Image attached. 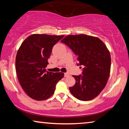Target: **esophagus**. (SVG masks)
I'll return each mask as SVG.
<instances>
[{
  "label": "esophagus",
  "instance_id": "1",
  "mask_svg": "<svg viewBox=\"0 0 129 129\" xmlns=\"http://www.w3.org/2000/svg\"><path fill=\"white\" fill-rule=\"evenodd\" d=\"M69 75L68 73H64V77H68Z\"/></svg>",
  "mask_w": 129,
  "mask_h": 129
}]
</instances>
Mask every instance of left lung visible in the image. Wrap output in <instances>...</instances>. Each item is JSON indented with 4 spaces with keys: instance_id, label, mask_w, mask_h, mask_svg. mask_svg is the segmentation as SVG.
I'll return each instance as SVG.
<instances>
[{
    "instance_id": "left-lung-1",
    "label": "left lung",
    "mask_w": 129,
    "mask_h": 129,
    "mask_svg": "<svg viewBox=\"0 0 129 129\" xmlns=\"http://www.w3.org/2000/svg\"><path fill=\"white\" fill-rule=\"evenodd\" d=\"M61 41L78 56L77 65L84 67L82 75L73 76L76 84L69 88L72 94L81 101L94 99L105 87L110 75L109 50L100 39L86 35H68Z\"/></svg>"
}]
</instances>
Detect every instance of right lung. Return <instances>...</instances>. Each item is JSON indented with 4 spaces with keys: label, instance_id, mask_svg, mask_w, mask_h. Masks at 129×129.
<instances>
[{
    "label": "right lung",
    "instance_id": "add662e5",
    "mask_svg": "<svg viewBox=\"0 0 129 129\" xmlns=\"http://www.w3.org/2000/svg\"><path fill=\"white\" fill-rule=\"evenodd\" d=\"M64 36L32 35L19 48L15 61L17 78L21 88L31 99H48L54 93L57 83L64 77L63 73L49 72L45 69L52 48Z\"/></svg>",
    "mask_w": 129,
    "mask_h": 129
}]
</instances>
